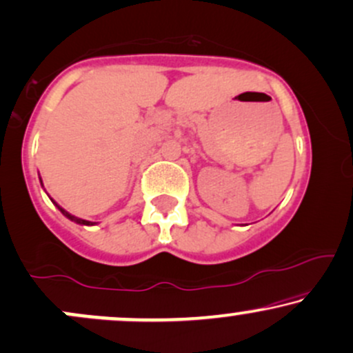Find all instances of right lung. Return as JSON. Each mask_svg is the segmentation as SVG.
Instances as JSON below:
<instances>
[{
	"instance_id": "obj_1",
	"label": "right lung",
	"mask_w": 353,
	"mask_h": 353,
	"mask_svg": "<svg viewBox=\"0 0 353 353\" xmlns=\"http://www.w3.org/2000/svg\"><path fill=\"white\" fill-rule=\"evenodd\" d=\"M56 206H57V208H59V211H61V213H62V214H64V216H65V218H69V219H70V221L77 223V225H85V226H90V225H94V223H92V221H87V219L77 218V216H74V214H70V213H68V211H65L64 208H61V206H59V205H57V203H56Z\"/></svg>"
}]
</instances>
